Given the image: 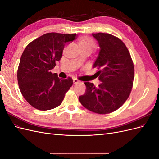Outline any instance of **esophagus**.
I'll use <instances>...</instances> for the list:
<instances>
[{"instance_id":"esophagus-1","label":"esophagus","mask_w":159,"mask_h":159,"mask_svg":"<svg viewBox=\"0 0 159 159\" xmlns=\"http://www.w3.org/2000/svg\"><path fill=\"white\" fill-rule=\"evenodd\" d=\"M73 83H74V85L78 84L80 83V81H78L77 79H74V80H73Z\"/></svg>"}]
</instances>
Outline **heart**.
<instances>
[{"mask_svg": "<svg viewBox=\"0 0 159 159\" xmlns=\"http://www.w3.org/2000/svg\"><path fill=\"white\" fill-rule=\"evenodd\" d=\"M79 45L81 50L92 51L95 48V42L89 37L82 36L79 39Z\"/></svg>", "mask_w": 159, "mask_h": 159, "instance_id": "b5f03b06", "label": "heart"}]
</instances>
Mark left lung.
Segmentation results:
<instances>
[{"label": "left lung", "mask_w": 159, "mask_h": 159, "mask_svg": "<svg viewBox=\"0 0 159 159\" xmlns=\"http://www.w3.org/2000/svg\"><path fill=\"white\" fill-rule=\"evenodd\" d=\"M92 36L100 48L93 65L102 81L99 87L85 82V94L79 97L84 107L99 114L115 111L125 102L133 87L134 66L131 55L124 43L109 34L97 33Z\"/></svg>", "instance_id": "left-lung-1"}]
</instances>
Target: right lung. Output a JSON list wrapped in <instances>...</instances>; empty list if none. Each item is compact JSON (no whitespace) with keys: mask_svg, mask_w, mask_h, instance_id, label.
Masks as SVG:
<instances>
[{"mask_svg":"<svg viewBox=\"0 0 159 159\" xmlns=\"http://www.w3.org/2000/svg\"><path fill=\"white\" fill-rule=\"evenodd\" d=\"M75 37L76 34L47 33L24 50L17 71L18 83L23 97L32 107L46 111L61 103L73 80L60 79L51 70L61 58L65 44Z\"/></svg>","mask_w":159,"mask_h":159,"instance_id":"right-lung-1","label":"right lung"}]
</instances>
